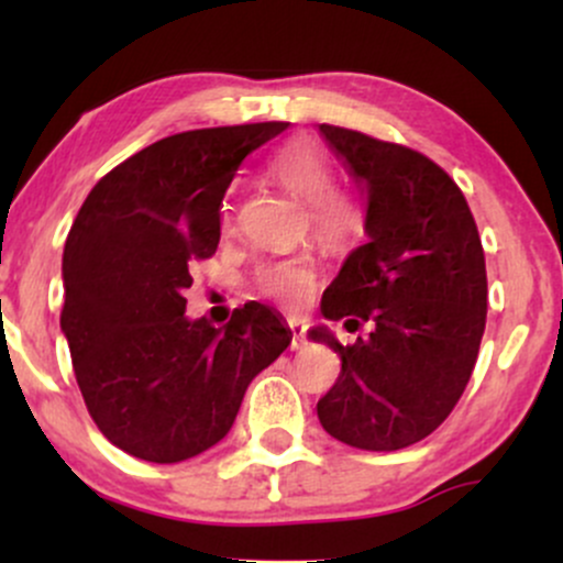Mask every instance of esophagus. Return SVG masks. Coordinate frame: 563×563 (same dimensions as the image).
<instances>
[{
  "mask_svg": "<svg viewBox=\"0 0 563 563\" xmlns=\"http://www.w3.org/2000/svg\"><path fill=\"white\" fill-rule=\"evenodd\" d=\"M288 328H290V333H294V344H290V346L301 349L303 344H307V335H303V331H307V328H303L301 320H290Z\"/></svg>",
  "mask_w": 563,
  "mask_h": 563,
  "instance_id": "esophagus-1",
  "label": "esophagus"
}]
</instances>
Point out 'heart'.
I'll return each instance as SVG.
<instances>
[{"label": "heart", "mask_w": 563, "mask_h": 563, "mask_svg": "<svg viewBox=\"0 0 563 563\" xmlns=\"http://www.w3.org/2000/svg\"><path fill=\"white\" fill-rule=\"evenodd\" d=\"M269 174L275 183H280L288 192L301 198L309 209V224L312 232L325 245L344 249L354 243L365 230V209L352 190L335 187L333 166L320 147L288 145L269 164ZM224 228H232V219H224ZM318 280V264L309 254L283 256L262 264L254 275V290L264 299H275L288 303H299L307 299L309 290Z\"/></svg>", "instance_id": "obj_1"}]
</instances>
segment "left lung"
Segmentation results:
<instances>
[{
  "mask_svg": "<svg viewBox=\"0 0 563 563\" xmlns=\"http://www.w3.org/2000/svg\"><path fill=\"white\" fill-rule=\"evenodd\" d=\"M365 192L367 241L322 296L328 320L367 339L341 346L339 380L318 402L328 434L357 450L391 452L444 423L474 373L487 322V267L466 196L442 166L397 142L320 124Z\"/></svg>",
  "mask_w": 563,
  "mask_h": 563,
  "instance_id": "left-lung-1",
  "label": "left lung"
}]
</instances>
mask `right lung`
Wrapping results in <instances>:
<instances>
[{"mask_svg":"<svg viewBox=\"0 0 563 563\" xmlns=\"http://www.w3.org/2000/svg\"><path fill=\"white\" fill-rule=\"evenodd\" d=\"M286 121L190 129L129 156L89 190L63 251L60 328L84 405L108 442L179 463L230 431L256 373L290 344L264 303L224 328L185 318L190 269L219 245L241 161Z\"/></svg>","mask_w":563,"mask_h":563,"instance_id":"add662e5","label":"right lung"}]
</instances>
